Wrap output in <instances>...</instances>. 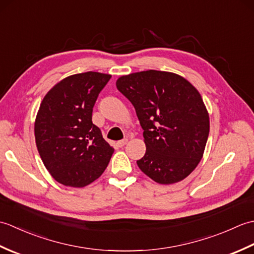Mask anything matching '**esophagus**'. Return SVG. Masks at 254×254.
<instances>
[{
    "label": "esophagus",
    "instance_id": "esophagus-1",
    "mask_svg": "<svg viewBox=\"0 0 254 254\" xmlns=\"http://www.w3.org/2000/svg\"><path fill=\"white\" fill-rule=\"evenodd\" d=\"M127 143V138H124V139H121V141H118L117 145L119 147H123Z\"/></svg>",
    "mask_w": 254,
    "mask_h": 254
}]
</instances>
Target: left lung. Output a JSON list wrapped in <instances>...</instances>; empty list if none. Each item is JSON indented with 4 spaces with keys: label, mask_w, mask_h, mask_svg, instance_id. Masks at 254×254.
I'll return each instance as SVG.
<instances>
[{
    "label": "left lung",
    "mask_w": 254,
    "mask_h": 254,
    "mask_svg": "<svg viewBox=\"0 0 254 254\" xmlns=\"http://www.w3.org/2000/svg\"><path fill=\"white\" fill-rule=\"evenodd\" d=\"M117 88L132 102L146 145L137 166L160 185L185 179L203 157L209 117L201 95L175 73L143 71L119 77Z\"/></svg>",
    "instance_id": "left-lung-1"
}]
</instances>
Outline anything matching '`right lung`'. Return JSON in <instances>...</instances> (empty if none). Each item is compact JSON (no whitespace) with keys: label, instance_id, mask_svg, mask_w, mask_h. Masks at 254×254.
Wrapping results in <instances>:
<instances>
[{"label":"right lung","instance_id":"add662e5","mask_svg":"<svg viewBox=\"0 0 254 254\" xmlns=\"http://www.w3.org/2000/svg\"><path fill=\"white\" fill-rule=\"evenodd\" d=\"M111 75L86 72L62 79L48 91L35 121L36 145L59 183L83 188L102 175L115 152L91 121L93 108Z\"/></svg>","mask_w":254,"mask_h":254}]
</instances>
